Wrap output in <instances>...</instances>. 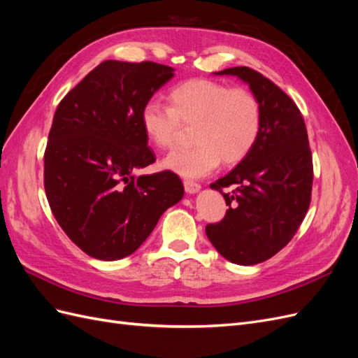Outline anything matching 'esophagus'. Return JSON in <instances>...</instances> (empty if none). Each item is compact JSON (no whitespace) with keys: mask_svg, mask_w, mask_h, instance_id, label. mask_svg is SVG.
Wrapping results in <instances>:
<instances>
[{"mask_svg":"<svg viewBox=\"0 0 358 358\" xmlns=\"http://www.w3.org/2000/svg\"><path fill=\"white\" fill-rule=\"evenodd\" d=\"M183 187H185V191L188 194H196L200 191V183L192 182V180H183Z\"/></svg>","mask_w":358,"mask_h":358,"instance_id":"esophagus-1","label":"esophagus"}]
</instances>
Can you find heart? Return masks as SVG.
I'll return each mask as SVG.
<instances>
[{
	"label": "heart",
	"instance_id": "1",
	"mask_svg": "<svg viewBox=\"0 0 358 358\" xmlns=\"http://www.w3.org/2000/svg\"><path fill=\"white\" fill-rule=\"evenodd\" d=\"M170 107L149 101L140 112V124L152 145L175 146L182 125L192 127L189 149L175 150L162 166L185 178L209 175L222 161L234 166L255 148L263 128V110L257 96L243 88L209 79H192L169 94Z\"/></svg>",
	"mask_w": 358,
	"mask_h": 358
}]
</instances>
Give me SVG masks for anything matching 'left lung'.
I'll return each instance as SVG.
<instances>
[{
  "mask_svg": "<svg viewBox=\"0 0 358 358\" xmlns=\"http://www.w3.org/2000/svg\"><path fill=\"white\" fill-rule=\"evenodd\" d=\"M215 74L246 82L263 110L262 134L251 154L210 185L220 192L236 185L233 194L222 193L229 210L221 222L206 225L224 258L252 266L278 254L305 220L313 179L308 131L296 103L262 73L233 67Z\"/></svg>",
  "mask_w": 358,
  "mask_h": 358,
  "instance_id": "1",
  "label": "left lung"
}]
</instances>
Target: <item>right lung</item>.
I'll return each mask as SVG.
<instances>
[{
    "label": "right lung",
    "instance_id": "right-lung-1",
    "mask_svg": "<svg viewBox=\"0 0 358 358\" xmlns=\"http://www.w3.org/2000/svg\"><path fill=\"white\" fill-rule=\"evenodd\" d=\"M173 71L104 61L58 104L45 152L46 197L61 229L92 258L131 255L183 197L170 170L134 175L155 161L140 112Z\"/></svg>",
    "mask_w": 358,
    "mask_h": 358
}]
</instances>
